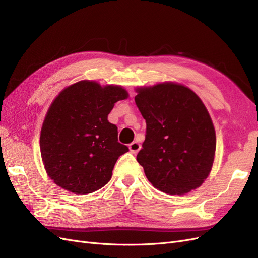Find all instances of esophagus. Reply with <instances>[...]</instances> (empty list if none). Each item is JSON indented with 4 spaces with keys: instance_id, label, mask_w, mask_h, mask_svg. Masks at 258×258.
Wrapping results in <instances>:
<instances>
[{
    "instance_id": "esophagus-1",
    "label": "esophagus",
    "mask_w": 258,
    "mask_h": 258,
    "mask_svg": "<svg viewBox=\"0 0 258 258\" xmlns=\"http://www.w3.org/2000/svg\"><path fill=\"white\" fill-rule=\"evenodd\" d=\"M140 148H141V144H140L139 142H132L131 144H129V150L132 154H137Z\"/></svg>"
}]
</instances>
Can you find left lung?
I'll use <instances>...</instances> for the list:
<instances>
[{
  "label": "left lung",
  "mask_w": 258,
  "mask_h": 258,
  "mask_svg": "<svg viewBox=\"0 0 258 258\" xmlns=\"http://www.w3.org/2000/svg\"><path fill=\"white\" fill-rule=\"evenodd\" d=\"M136 104L146 122L137 160L148 181L168 195L198 188L212 170L216 136L212 119L191 89L173 82L138 87Z\"/></svg>",
  "instance_id": "obj_1"
}]
</instances>
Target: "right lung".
<instances>
[{
  "label": "right lung",
  "instance_id": "1",
  "mask_svg": "<svg viewBox=\"0 0 258 258\" xmlns=\"http://www.w3.org/2000/svg\"><path fill=\"white\" fill-rule=\"evenodd\" d=\"M128 97L121 86L81 81L54 98L40 137L44 167L54 184L86 195L108 183L117 159L129 148L118 142L107 116L117 101Z\"/></svg>",
  "mask_w": 258,
  "mask_h": 258
}]
</instances>
